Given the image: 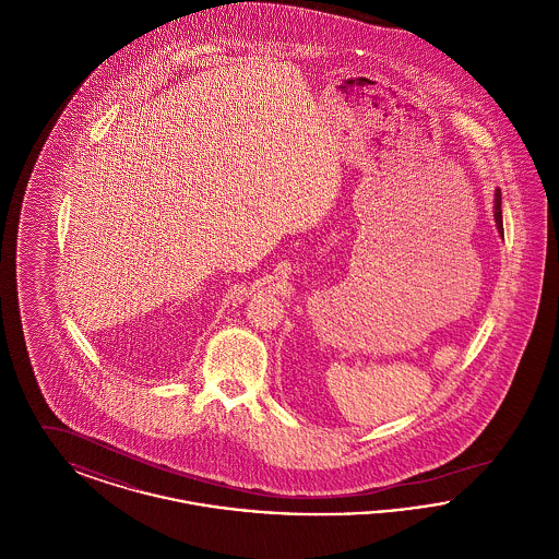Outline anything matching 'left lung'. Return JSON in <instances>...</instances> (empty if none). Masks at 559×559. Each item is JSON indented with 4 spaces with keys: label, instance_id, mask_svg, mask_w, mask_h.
Returning a JSON list of instances; mask_svg holds the SVG:
<instances>
[{
    "label": "left lung",
    "instance_id": "left-lung-1",
    "mask_svg": "<svg viewBox=\"0 0 559 559\" xmlns=\"http://www.w3.org/2000/svg\"><path fill=\"white\" fill-rule=\"evenodd\" d=\"M495 219H497V228L503 235V213H501V190H497L495 194Z\"/></svg>",
    "mask_w": 559,
    "mask_h": 559
}]
</instances>
